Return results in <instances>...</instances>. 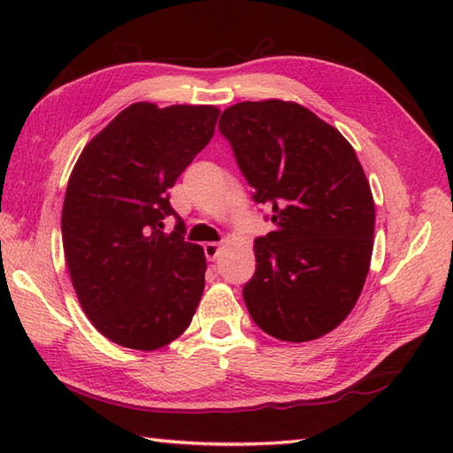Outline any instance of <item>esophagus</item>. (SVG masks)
<instances>
[{
	"label": "esophagus",
	"instance_id": "esophagus-1",
	"mask_svg": "<svg viewBox=\"0 0 453 453\" xmlns=\"http://www.w3.org/2000/svg\"><path fill=\"white\" fill-rule=\"evenodd\" d=\"M204 253H206L208 261H216V258H218L219 253H221V247H219L218 243H206V245H204Z\"/></svg>",
	"mask_w": 453,
	"mask_h": 453
}]
</instances>
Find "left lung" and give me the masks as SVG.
<instances>
[{
  "label": "left lung",
  "mask_w": 453,
  "mask_h": 453,
  "mask_svg": "<svg viewBox=\"0 0 453 453\" xmlns=\"http://www.w3.org/2000/svg\"><path fill=\"white\" fill-rule=\"evenodd\" d=\"M218 128L274 224L253 245L247 310L278 341L319 339L354 310L370 271L375 208L356 151L294 101L232 104Z\"/></svg>",
  "instance_id": "obj_1"
}]
</instances>
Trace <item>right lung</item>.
<instances>
[{
    "label": "right lung",
    "mask_w": 453,
    "mask_h": 453,
    "mask_svg": "<svg viewBox=\"0 0 453 453\" xmlns=\"http://www.w3.org/2000/svg\"><path fill=\"white\" fill-rule=\"evenodd\" d=\"M214 104L140 101L89 140L67 180L62 243L75 296L95 329L134 350L187 331L204 292V249L182 242L167 190L214 136Z\"/></svg>",
    "instance_id": "right-lung-1"
}]
</instances>
